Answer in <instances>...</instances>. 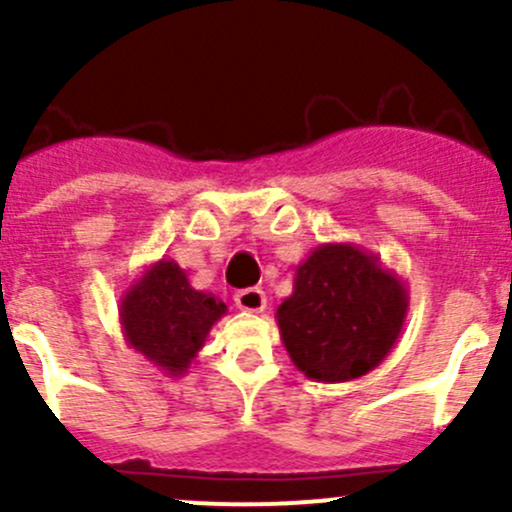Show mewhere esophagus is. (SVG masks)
Returning <instances> with one entry per match:
<instances>
[{"label": "esophagus", "mask_w": 512, "mask_h": 512, "mask_svg": "<svg viewBox=\"0 0 512 512\" xmlns=\"http://www.w3.org/2000/svg\"><path fill=\"white\" fill-rule=\"evenodd\" d=\"M235 304L242 312H262L267 307V297L260 287H250L235 294Z\"/></svg>", "instance_id": "esophagus-1"}]
</instances>
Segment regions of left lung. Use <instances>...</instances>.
<instances>
[{"mask_svg": "<svg viewBox=\"0 0 512 512\" xmlns=\"http://www.w3.org/2000/svg\"><path fill=\"white\" fill-rule=\"evenodd\" d=\"M409 312V287L379 255L354 242H324L294 267L277 327L307 379L342 384L389 356Z\"/></svg>", "mask_w": 512, "mask_h": 512, "instance_id": "8db88e82", "label": "left lung"}]
</instances>
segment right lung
<instances>
[{
	"label": "right lung",
	"mask_w": 512,
	"mask_h": 512,
	"mask_svg": "<svg viewBox=\"0 0 512 512\" xmlns=\"http://www.w3.org/2000/svg\"><path fill=\"white\" fill-rule=\"evenodd\" d=\"M225 314L223 299L195 289L188 272L168 257L148 265L118 302L126 344L165 376L188 374L213 324Z\"/></svg>",
	"instance_id": "add662e5"
}]
</instances>
